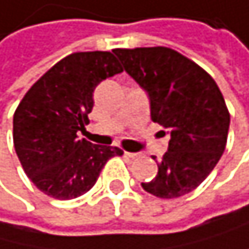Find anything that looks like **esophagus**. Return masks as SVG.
<instances>
[{
	"label": "esophagus",
	"instance_id": "34e87169",
	"mask_svg": "<svg viewBox=\"0 0 249 249\" xmlns=\"http://www.w3.org/2000/svg\"><path fill=\"white\" fill-rule=\"evenodd\" d=\"M124 155H125L127 158H131V159L138 158V153H130V151H124Z\"/></svg>",
	"mask_w": 249,
	"mask_h": 249
}]
</instances>
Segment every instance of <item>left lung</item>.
Masks as SVG:
<instances>
[{
  "label": "left lung",
  "instance_id": "obj_1",
  "mask_svg": "<svg viewBox=\"0 0 249 249\" xmlns=\"http://www.w3.org/2000/svg\"><path fill=\"white\" fill-rule=\"evenodd\" d=\"M113 53L148 94L153 122L170 135L156 178L142 182V188L162 199L187 195L205 180L227 145L230 113L217 84L196 62L167 47Z\"/></svg>",
  "mask_w": 249,
  "mask_h": 249
}]
</instances>
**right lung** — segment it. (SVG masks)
I'll list each match as a JSON object with an SVG mask.
<instances>
[{
  "label": "right lung",
  "mask_w": 249,
  "mask_h": 249,
  "mask_svg": "<svg viewBox=\"0 0 249 249\" xmlns=\"http://www.w3.org/2000/svg\"><path fill=\"white\" fill-rule=\"evenodd\" d=\"M110 52L73 53L33 84L13 114V145L30 180L47 196L69 200L96 183L118 147L79 139L93 108V91L121 73Z\"/></svg>",
  "instance_id": "add662e5"
}]
</instances>
